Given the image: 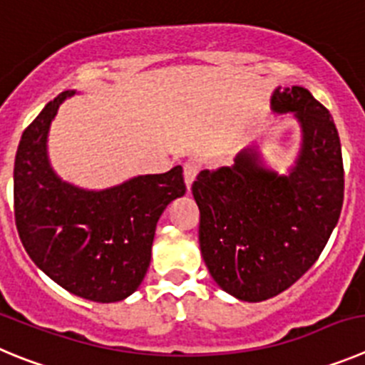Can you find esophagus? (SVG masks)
<instances>
[{
  "mask_svg": "<svg viewBox=\"0 0 365 365\" xmlns=\"http://www.w3.org/2000/svg\"><path fill=\"white\" fill-rule=\"evenodd\" d=\"M200 172V163L199 160L192 159V160H186L185 163V180H186V186H192V182L195 180L197 173Z\"/></svg>",
  "mask_w": 365,
  "mask_h": 365,
  "instance_id": "34e87169",
  "label": "esophagus"
}]
</instances>
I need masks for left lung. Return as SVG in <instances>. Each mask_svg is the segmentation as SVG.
I'll list each match as a JSON object with an SVG mask.
<instances>
[{"instance_id": "8db88e82", "label": "left lung", "mask_w": 365, "mask_h": 365, "mask_svg": "<svg viewBox=\"0 0 365 365\" xmlns=\"http://www.w3.org/2000/svg\"><path fill=\"white\" fill-rule=\"evenodd\" d=\"M272 108L293 112L302 126L292 172H269L259 153L242 152L233 166L202 170L192 185L210 275L246 302L279 295L317 262L344 202L342 148L329 110L302 86L277 88Z\"/></svg>"}]
</instances>
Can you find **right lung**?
<instances>
[{"instance_id": "right-lung-1", "label": "right lung", "mask_w": 365, "mask_h": 365, "mask_svg": "<svg viewBox=\"0 0 365 365\" xmlns=\"http://www.w3.org/2000/svg\"><path fill=\"white\" fill-rule=\"evenodd\" d=\"M59 93L25 128L14 160V217L30 259L66 292L117 302L146 275L160 213L185 195L182 168L141 175L115 188L86 192L63 182L46 157V133Z\"/></svg>"}]
</instances>
